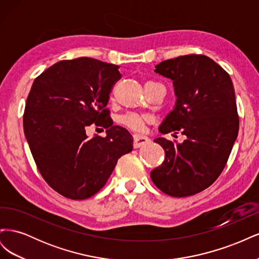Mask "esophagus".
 <instances>
[{"mask_svg": "<svg viewBox=\"0 0 259 259\" xmlns=\"http://www.w3.org/2000/svg\"><path fill=\"white\" fill-rule=\"evenodd\" d=\"M149 142H150V139H149L145 135H140V134H135L134 135V147L135 148L142 147V146L148 144Z\"/></svg>", "mask_w": 259, "mask_h": 259, "instance_id": "1", "label": "esophagus"}]
</instances>
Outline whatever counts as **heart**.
Returning a JSON list of instances; mask_svg holds the SVG:
<instances>
[{
    "instance_id": "heart-1",
    "label": "heart",
    "mask_w": 259,
    "mask_h": 259,
    "mask_svg": "<svg viewBox=\"0 0 259 259\" xmlns=\"http://www.w3.org/2000/svg\"><path fill=\"white\" fill-rule=\"evenodd\" d=\"M151 83H155V82H151ZM149 122H150V116L147 114L126 113L120 117V123L123 125V126L136 132L144 131L146 124Z\"/></svg>"
}]
</instances>
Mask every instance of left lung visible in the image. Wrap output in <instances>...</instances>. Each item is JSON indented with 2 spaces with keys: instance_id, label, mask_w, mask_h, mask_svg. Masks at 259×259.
Masks as SVG:
<instances>
[{
  "instance_id": "8db88e82",
  "label": "left lung",
  "mask_w": 259,
  "mask_h": 259,
  "mask_svg": "<svg viewBox=\"0 0 259 259\" xmlns=\"http://www.w3.org/2000/svg\"><path fill=\"white\" fill-rule=\"evenodd\" d=\"M173 80L176 106L163 121V134L182 133L186 139L156 138L165 159L150 177L170 197H189L208 188L222 174L239 132V115L230 75L204 55H185L155 66Z\"/></svg>"
}]
</instances>
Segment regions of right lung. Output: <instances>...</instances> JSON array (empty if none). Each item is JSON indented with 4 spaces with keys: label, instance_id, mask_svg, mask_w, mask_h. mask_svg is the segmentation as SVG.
I'll list each match as a JSON object with an SVG mask.
<instances>
[{
    "label": "right lung",
    "instance_id": "add662e5",
    "mask_svg": "<svg viewBox=\"0 0 259 259\" xmlns=\"http://www.w3.org/2000/svg\"><path fill=\"white\" fill-rule=\"evenodd\" d=\"M119 66L89 57L61 60L32 84L23 113V131L36 167L49 186L71 200L93 197L122 155L133 150L127 130L114 126L107 108ZM107 128L89 139L85 128Z\"/></svg>",
    "mask_w": 259,
    "mask_h": 259
}]
</instances>
